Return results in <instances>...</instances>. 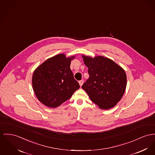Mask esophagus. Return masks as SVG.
<instances>
[{
	"label": "esophagus",
	"mask_w": 155,
	"mask_h": 155,
	"mask_svg": "<svg viewBox=\"0 0 155 155\" xmlns=\"http://www.w3.org/2000/svg\"><path fill=\"white\" fill-rule=\"evenodd\" d=\"M79 83L80 86H82L83 83V80H81V81H79Z\"/></svg>",
	"instance_id": "34e87169"
}]
</instances>
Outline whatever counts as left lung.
Wrapping results in <instances>:
<instances>
[{
	"label": "left lung",
	"mask_w": 155,
	"mask_h": 155,
	"mask_svg": "<svg viewBox=\"0 0 155 155\" xmlns=\"http://www.w3.org/2000/svg\"><path fill=\"white\" fill-rule=\"evenodd\" d=\"M82 58L88 68L89 78L82 88L101 109L112 108L120 101L126 89L124 71L112 60L103 56Z\"/></svg>",
	"instance_id": "left-lung-1"
}]
</instances>
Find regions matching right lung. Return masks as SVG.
Returning a JSON list of instances; mask_svg holds the SVG:
<instances>
[{"label":"right lung","mask_w":155,"mask_h":155,"mask_svg":"<svg viewBox=\"0 0 155 155\" xmlns=\"http://www.w3.org/2000/svg\"><path fill=\"white\" fill-rule=\"evenodd\" d=\"M74 56L59 54L43 62L32 76V86L38 100L49 107H56L69 99L80 85L70 66Z\"/></svg>","instance_id":"obj_1"}]
</instances>
